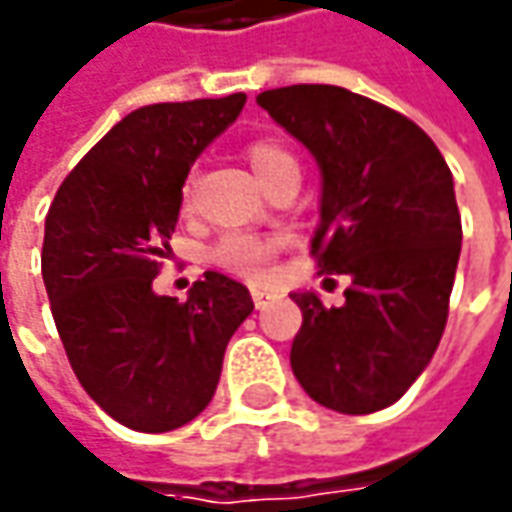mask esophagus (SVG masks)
<instances>
[{
    "label": "esophagus",
    "mask_w": 512,
    "mask_h": 512,
    "mask_svg": "<svg viewBox=\"0 0 512 512\" xmlns=\"http://www.w3.org/2000/svg\"><path fill=\"white\" fill-rule=\"evenodd\" d=\"M271 300L269 291H260V288H252V302H255V308H266Z\"/></svg>",
    "instance_id": "obj_1"
}]
</instances>
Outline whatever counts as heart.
I'll list each match as a JSON object with an SVG mask.
<instances>
[{"mask_svg":"<svg viewBox=\"0 0 512 512\" xmlns=\"http://www.w3.org/2000/svg\"><path fill=\"white\" fill-rule=\"evenodd\" d=\"M246 159L266 187H271L285 173H300L294 154L274 139H252L246 145ZM190 187H193V176L184 182V198L190 196ZM274 255H277V241L271 238H260L252 232H227L215 241L210 260L218 269L229 271L235 277L260 283L269 277Z\"/></svg>","mask_w":512,"mask_h":512,"instance_id":"heart-1","label":"heart"}]
</instances>
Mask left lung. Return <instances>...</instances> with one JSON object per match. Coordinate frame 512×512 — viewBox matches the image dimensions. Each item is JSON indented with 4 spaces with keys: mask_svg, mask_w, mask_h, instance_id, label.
I'll return each instance as SVG.
<instances>
[{
    "mask_svg": "<svg viewBox=\"0 0 512 512\" xmlns=\"http://www.w3.org/2000/svg\"><path fill=\"white\" fill-rule=\"evenodd\" d=\"M257 103L316 156L319 274H344V305L291 294L302 325L291 370L342 415L387 409L434 356L446 330L462 221L446 159L401 111L328 83L260 92Z\"/></svg>",
    "mask_w": 512,
    "mask_h": 512,
    "instance_id": "1",
    "label": "left lung"
}]
</instances>
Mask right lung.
<instances>
[{
	"instance_id": "add662e5",
	"label": "right lung",
	"mask_w": 512,
	"mask_h": 512,
	"mask_svg": "<svg viewBox=\"0 0 512 512\" xmlns=\"http://www.w3.org/2000/svg\"><path fill=\"white\" fill-rule=\"evenodd\" d=\"M246 95L131 111L52 198L41 274L66 358L89 398L134 431H173L215 395L224 350L252 314L246 285L218 271L187 302L154 294L196 156Z\"/></svg>"
}]
</instances>
